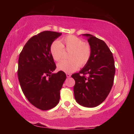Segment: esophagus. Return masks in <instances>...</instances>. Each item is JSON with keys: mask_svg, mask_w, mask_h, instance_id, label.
<instances>
[{"mask_svg": "<svg viewBox=\"0 0 134 134\" xmlns=\"http://www.w3.org/2000/svg\"><path fill=\"white\" fill-rule=\"evenodd\" d=\"M66 76L67 77H71V74L70 73H66Z\"/></svg>", "mask_w": 134, "mask_h": 134, "instance_id": "esophagus-1", "label": "esophagus"}]
</instances>
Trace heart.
<instances>
[{"mask_svg":"<svg viewBox=\"0 0 134 134\" xmlns=\"http://www.w3.org/2000/svg\"><path fill=\"white\" fill-rule=\"evenodd\" d=\"M70 51L69 60H64L58 63V70L65 72L76 71L80 65L85 66L91 57V48L89 45L84 43L80 38L74 35H68L61 40V42L55 40L51 43L49 52L52 57L56 62L61 60L64 55V49Z\"/></svg>","mask_w":134,"mask_h":134,"instance_id":"obj_1","label":"heart"}]
</instances>
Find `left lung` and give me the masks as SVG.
Instances as JSON below:
<instances>
[{
	"mask_svg": "<svg viewBox=\"0 0 134 134\" xmlns=\"http://www.w3.org/2000/svg\"><path fill=\"white\" fill-rule=\"evenodd\" d=\"M82 35L87 38L91 57L79 73L71 76L75 80L74 95L79 105L94 108L105 100L112 89L115 73L114 59L103 41L89 34Z\"/></svg>",
	"mask_w": 134,
	"mask_h": 134,
	"instance_id": "1",
	"label": "left lung"
}]
</instances>
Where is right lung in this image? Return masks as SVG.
I'll list each match as a JSON object with an SVG mask.
<instances>
[{"label": "right lung", "instance_id": "add662e5", "mask_svg": "<svg viewBox=\"0 0 134 134\" xmlns=\"http://www.w3.org/2000/svg\"><path fill=\"white\" fill-rule=\"evenodd\" d=\"M62 34L41 32L28 41L19 54L18 76L22 92L32 105L42 110L57 105L66 79L64 72H53L56 65L49 52L51 43Z\"/></svg>", "mask_w": 134, "mask_h": 134}]
</instances>
